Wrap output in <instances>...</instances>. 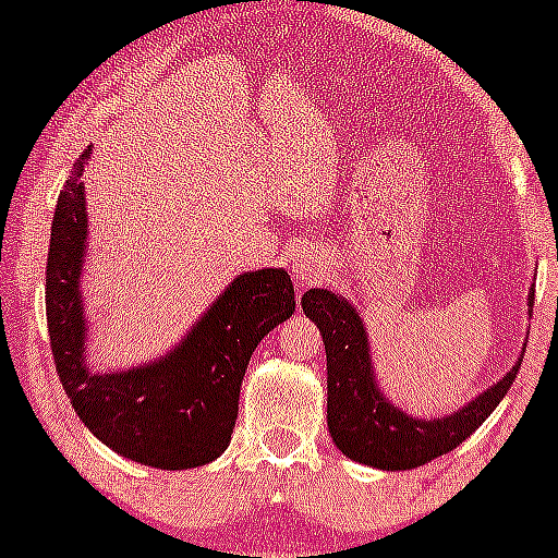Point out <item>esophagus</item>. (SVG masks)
Masks as SVG:
<instances>
[{"label": "esophagus", "instance_id": "esophagus-1", "mask_svg": "<svg viewBox=\"0 0 558 558\" xmlns=\"http://www.w3.org/2000/svg\"><path fill=\"white\" fill-rule=\"evenodd\" d=\"M324 267L326 264L320 262L318 253L311 251V247H302V251L294 256V275L302 286L318 283V280L326 275Z\"/></svg>", "mask_w": 558, "mask_h": 558}]
</instances>
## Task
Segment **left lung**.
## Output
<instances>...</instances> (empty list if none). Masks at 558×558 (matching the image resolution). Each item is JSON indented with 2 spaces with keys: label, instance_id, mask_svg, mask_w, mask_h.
I'll return each mask as SVG.
<instances>
[{
  "label": "left lung",
  "instance_id": "8db88e82",
  "mask_svg": "<svg viewBox=\"0 0 558 558\" xmlns=\"http://www.w3.org/2000/svg\"><path fill=\"white\" fill-rule=\"evenodd\" d=\"M529 315L534 286L529 289ZM302 311L318 326L326 348V424L342 456L375 470H415L453 451L494 413L519 375V362L464 408L435 418H418L386 397L375 375L369 335L351 300L329 289H311Z\"/></svg>",
  "mask_w": 558,
  "mask_h": 558
}]
</instances>
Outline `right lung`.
I'll list each match as a JSON object with an SVG mask.
<instances>
[{
	"label": "right lung",
	"mask_w": 558,
	"mask_h": 558,
	"mask_svg": "<svg viewBox=\"0 0 558 558\" xmlns=\"http://www.w3.org/2000/svg\"><path fill=\"white\" fill-rule=\"evenodd\" d=\"M88 159L92 148L75 161L50 227L45 313L56 373L88 432L123 459L156 470L210 464L232 440L253 351L294 313V286L283 267L238 275L159 359L126 369H92L83 305Z\"/></svg>",
	"instance_id": "add662e5"
}]
</instances>
